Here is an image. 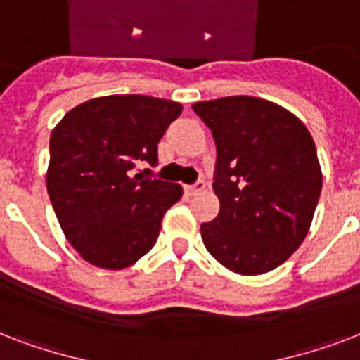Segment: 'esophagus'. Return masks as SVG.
Returning <instances> with one entry per match:
<instances>
[{"label": "esophagus", "mask_w": 360, "mask_h": 360, "mask_svg": "<svg viewBox=\"0 0 360 360\" xmlns=\"http://www.w3.org/2000/svg\"><path fill=\"white\" fill-rule=\"evenodd\" d=\"M203 188H205V181L203 179H198L194 185H188L186 186V192L191 194V196H196L198 192H202Z\"/></svg>", "instance_id": "esophagus-1"}]
</instances>
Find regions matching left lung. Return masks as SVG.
Listing matches in <instances>:
<instances>
[{
    "label": "left lung",
    "mask_w": 360,
    "mask_h": 360,
    "mask_svg": "<svg viewBox=\"0 0 360 360\" xmlns=\"http://www.w3.org/2000/svg\"><path fill=\"white\" fill-rule=\"evenodd\" d=\"M217 143L220 213L202 224L209 254L233 273L273 271L301 246L321 194L316 143L299 117L256 97L192 104Z\"/></svg>",
    "instance_id": "left-lung-1"
}]
</instances>
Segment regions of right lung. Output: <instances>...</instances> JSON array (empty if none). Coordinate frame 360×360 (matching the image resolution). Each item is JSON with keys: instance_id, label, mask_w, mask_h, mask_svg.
I'll list each match as a JSON object with an SVG mask.
<instances>
[{"instance_id": "obj_1", "label": "right lung", "mask_w": 360, "mask_h": 360, "mask_svg": "<svg viewBox=\"0 0 360 360\" xmlns=\"http://www.w3.org/2000/svg\"><path fill=\"white\" fill-rule=\"evenodd\" d=\"M181 110L164 98L110 95L76 106L53 129L48 196L65 237L95 267L117 271L146 256L183 196L181 185L134 174L138 162L157 166L158 141Z\"/></svg>"}]
</instances>
